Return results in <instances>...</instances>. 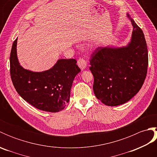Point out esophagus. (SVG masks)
Segmentation results:
<instances>
[{
	"label": "esophagus",
	"mask_w": 157,
	"mask_h": 157,
	"mask_svg": "<svg viewBox=\"0 0 157 157\" xmlns=\"http://www.w3.org/2000/svg\"><path fill=\"white\" fill-rule=\"evenodd\" d=\"M78 65L81 69H84L86 67V65H87V62L83 58L79 57L78 60Z\"/></svg>",
	"instance_id": "obj_1"
}]
</instances>
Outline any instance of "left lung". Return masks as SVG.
Segmentation results:
<instances>
[{"label":"left lung","mask_w":157,"mask_h":157,"mask_svg":"<svg viewBox=\"0 0 157 157\" xmlns=\"http://www.w3.org/2000/svg\"><path fill=\"white\" fill-rule=\"evenodd\" d=\"M131 41L121 48L98 47L91 55L90 69L94 76L96 97L107 106L129 101L144 84L148 55L144 33L132 19Z\"/></svg>","instance_id":"left-lung-1"}]
</instances>
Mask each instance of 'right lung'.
<instances>
[{
	"mask_svg": "<svg viewBox=\"0 0 157 157\" xmlns=\"http://www.w3.org/2000/svg\"><path fill=\"white\" fill-rule=\"evenodd\" d=\"M17 38L10 55V73L13 84L20 96L35 108L56 113L69 102L75 75L81 71L74 59H59L47 71L33 72L23 69L17 56Z\"/></svg>",
	"mask_w": 157,
	"mask_h": 157,
	"instance_id": "obj_1",
	"label": "right lung"
}]
</instances>
